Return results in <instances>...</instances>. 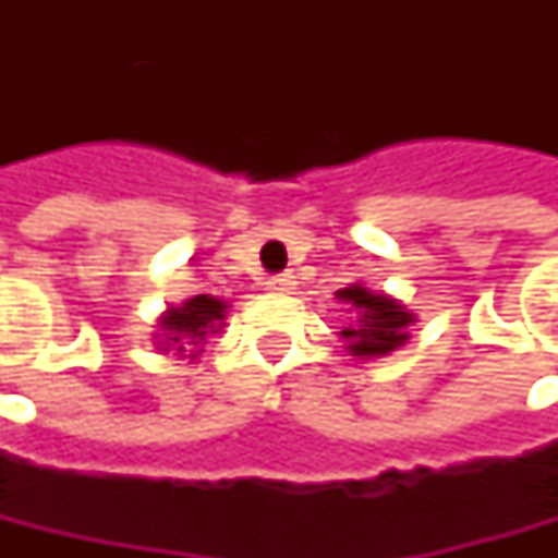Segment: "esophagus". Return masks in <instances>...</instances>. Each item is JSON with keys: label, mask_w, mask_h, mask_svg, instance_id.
<instances>
[{"label": "esophagus", "mask_w": 558, "mask_h": 558, "mask_svg": "<svg viewBox=\"0 0 558 558\" xmlns=\"http://www.w3.org/2000/svg\"><path fill=\"white\" fill-rule=\"evenodd\" d=\"M264 286H267V291H276V294H289L298 282H294V276H291V272H279V276H269Z\"/></svg>", "instance_id": "34e87169"}]
</instances>
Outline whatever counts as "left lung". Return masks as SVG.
I'll return each mask as SVG.
<instances>
[{
    "instance_id": "left-lung-1",
    "label": "left lung",
    "mask_w": 558,
    "mask_h": 558,
    "mask_svg": "<svg viewBox=\"0 0 558 558\" xmlns=\"http://www.w3.org/2000/svg\"><path fill=\"white\" fill-rule=\"evenodd\" d=\"M335 294L356 311L354 326L341 332V338L348 341V351L354 356H385L410 338L407 326L413 323V313L403 311V304H397L395 298L375 294L363 289L360 282Z\"/></svg>"
}]
</instances>
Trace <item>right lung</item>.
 <instances>
[{
    "label": "right lung",
    "instance_id": "right-lung-1",
    "mask_svg": "<svg viewBox=\"0 0 558 558\" xmlns=\"http://www.w3.org/2000/svg\"><path fill=\"white\" fill-rule=\"evenodd\" d=\"M226 304L210 298V294H195L189 298L183 307H170L161 319L163 329V351H177L180 356H198L202 354L204 338L217 332L223 326Z\"/></svg>",
    "mask_w": 558,
    "mask_h": 558
}]
</instances>
